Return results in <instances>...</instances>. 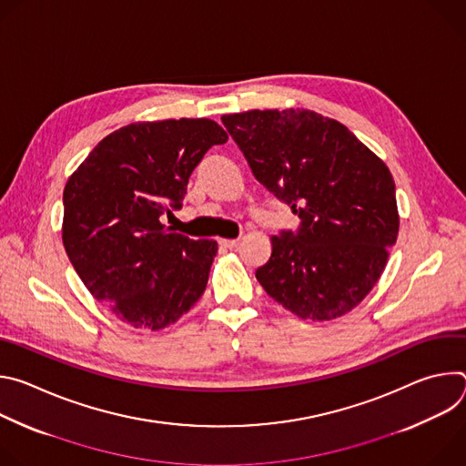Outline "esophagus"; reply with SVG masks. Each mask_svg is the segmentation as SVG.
<instances>
[{
    "instance_id": "34e87169",
    "label": "esophagus",
    "mask_w": 466,
    "mask_h": 466,
    "mask_svg": "<svg viewBox=\"0 0 466 466\" xmlns=\"http://www.w3.org/2000/svg\"><path fill=\"white\" fill-rule=\"evenodd\" d=\"M219 245L225 248H238L239 247V239H219Z\"/></svg>"
}]
</instances>
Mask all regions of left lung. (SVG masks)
<instances>
[{
    "mask_svg": "<svg viewBox=\"0 0 466 466\" xmlns=\"http://www.w3.org/2000/svg\"><path fill=\"white\" fill-rule=\"evenodd\" d=\"M252 175L300 218L256 279L300 319L354 309L381 277L398 218L389 167L339 121L306 108L221 116Z\"/></svg>",
    "mask_w": 466,
    "mask_h": 466,
    "instance_id": "obj_1",
    "label": "left lung"
}]
</instances>
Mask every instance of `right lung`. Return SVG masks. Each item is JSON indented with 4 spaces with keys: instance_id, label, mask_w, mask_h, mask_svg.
I'll return each instance as SVG.
<instances>
[{
    "instance_id": "1",
    "label": "right lung",
    "mask_w": 466,
    "mask_h": 466,
    "mask_svg": "<svg viewBox=\"0 0 466 466\" xmlns=\"http://www.w3.org/2000/svg\"><path fill=\"white\" fill-rule=\"evenodd\" d=\"M228 140L212 119L138 121L103 138L64 187L62 243L86 289L123 322L162 329L207 289L218 243L162 225L189 175Z\"/></svg>"
}]
</instances>
